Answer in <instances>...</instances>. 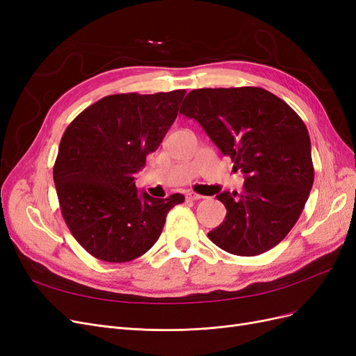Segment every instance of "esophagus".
<instances>
[{"label":"esophagus","mask_w":356,"mask_h":356,"mask_svg":"<svg viewBox=\"0 0 356 356\" xmlns=\"http://www.w3.org/2000/svg\"><path fill=\"white\" fill-rule=\"evenodd\" d=\"M186 197H187L188 200H200V199H203V196L196 195V193H187Z\"/></svg>","instance_id":"esophagus-1"}]
</instances>
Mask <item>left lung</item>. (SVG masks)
<instances>
[{"mask_svg":"<svg viewBox=\"0 0 356 356\" xmlns=\"http://www.w3.org/2000/svg\"><path fill=\"white\" fill-rule=\"evenodd\" d=\"M179 113L195 118L245 178L242 195L224 191L217 196L227 213L208 233L209 239L242 257L272 250L294 227L314 186L303 120L261 88L191 90Z\"/></svg>","mask_w":356,"mask_h":356,"instance_id":"left-lung-1","label":"left lung"}]
</instances>
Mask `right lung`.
I'll return each mask as SVG.
<instances>
[{
  "label": "right lung",
  "instance_id": "right-lung-1",
  "mask_svg": "<svg viewBox=\"0 0 356 356\" xmlns=\"http://www.w3.org/2000/svg\"><path fill=\"white\" fill-rule=\"evenodd\" d=\"M186 90L110 95L74 118L53 168L62 217L86 251L108 263L145 254L163 230L168 212L184 196L156 199L138 193L145 166L175 122Z\"/></svg>",
  "mask_w": 356,
  "mask_h": 356
}]
</instances>
